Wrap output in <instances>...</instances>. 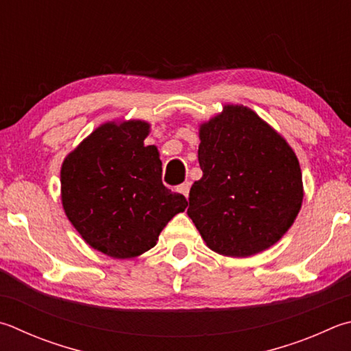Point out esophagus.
Instances as JSON below:
<instances>
[{"instance_id": "34e87169", "label": "esophagus", "mask_w": 351, "mask_h": 351, "mask_svg": "<svg viewBox=\"0 0 351 351\" xmlns=\"http://www.w3.org/2000/svg\"><path fill=\"white\" fill-rule=\"evenodd\" d=\"M190 186H192V184H190V182H184V184H181L180 187H178V192L182 193V195L186 196V197H189V193H190Z\"/></svg>"}]
</instances>
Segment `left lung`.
Wrapping results in <instances>:
<instances>
[{
	"label": "left lung",
	"instance_id": "left-lung-1",
	"mask_svg": "<svg viewBox=\"0 0 351 351\" xmlns=\"http://www.w3.org/2000/svg\"><path fill=\"white\" fill-rule=\"evenodd\" d=\"M202 178L187 213L213 252L245 258L271 247L302 204V173L285 139L242 106L201 125Z\"/></svg>",
	"mask_w": 351,
	"mask_h": 351
}]
</instances>
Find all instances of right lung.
I'll use <instances>...</instances> for the list:
<instances>
[{
    "label": "right lung",
    "mask_w": 351,
    "mask_h": 351,
    "mask_svg": "<svg viewBox=\"0 0 351 351\" xmlns=\"http://www.w3.org/2000/svg\"><path fill=\"white\" fill-rule=\"evenodd\" d=\"M149 124L127 121L98 127L61 169L62 207L88 245L127 259L155 247L159 233L187 199L162 184Z\"/></svg>",
    "instance_id": "right-lung-1"
}]
</instances>
